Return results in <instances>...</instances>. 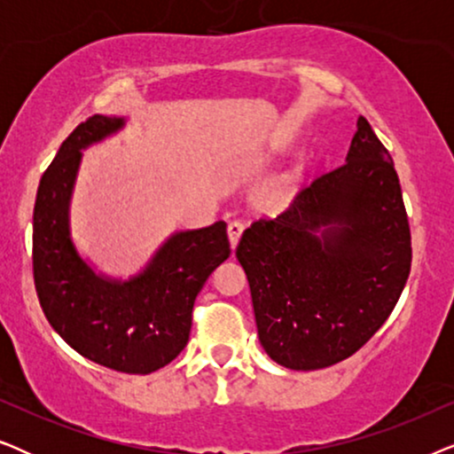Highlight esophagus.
Wrapping results in <instances>:
<instances>
[{"instance_id":"esophagus-1","label":"esophagus","mask_w":454,"mask_h":454,"mask_svg":"<svg viewBox=\"0 0 454 454\" xmlns=\"http://www.w3.org/2000/svg\"><path fill=\"white\" fill-rule=\"evenodd\" d=\"M227 233H229V244H231V247L235 250V247H238V244H239L241 233H244V223H241V221H231L227 225Z\"/></svg>"}]
</instances>
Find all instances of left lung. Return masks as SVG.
<instances>
[{"instance_id":"obj_1","label":"left lung","mask_w":454,"mask_h":454,"mask_svg":"<svg viewBox=\"0 0 454 454\" xmlns=\"http://www.w3.org/2000/svg\"><path fill=\"white\" fill-rule=\"evenodd\" d=\"M272 362L320 370L368 343L411 270V233L390 154L359 115L345 163L316 177L238 250Z\"/></svg>"}]
</instances>
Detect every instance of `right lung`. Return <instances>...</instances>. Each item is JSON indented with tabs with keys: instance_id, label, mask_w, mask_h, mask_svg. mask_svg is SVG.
Returning a JSON list of instances; mask_svg holds the SVG:
<instances>
[{
	"instance_id": "obj_1",
	"label": "right lung",
	"mask_w": 454,
	"mask_h": 454,
	"mask_svg": "<svg viewBox=\"0 0 454 454\" xmlns=\"http://www.w3.org/2000/svg\"><path fill=\"white\" fill-rule=\"evenodd\" d=\"M123 126L126 117L92 115L59 146L36 190L33 269L43 312L72 349L105 368L151 374L182 353L196 295L231 247L223 221L176 231L126 281L97 272L78 252L70 204L82 151Z\"/></svg>"
}]
</instances>
